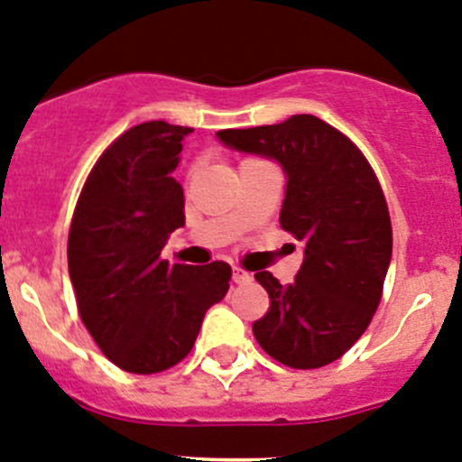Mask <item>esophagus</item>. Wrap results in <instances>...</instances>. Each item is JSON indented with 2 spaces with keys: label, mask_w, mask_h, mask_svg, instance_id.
I'll return each mask as SVG.
<instances>
[{
  "label": "esophagus",
  "mask_w": 462,
  "mask_h": 462,
  "mask_svg": "<svg viewBox=\"0 0 462 462\" xmlns=\"http://www.w3.org/2000/svg\"><path fill=\"white\" fill-rule=\"evenodd\" d=\"M232 279H235V283H248L250 279H253V274H250L248 270L241 268V265H235V268H232Z\"/></svg>",
  "instance_id": "34e87169"
}]
</instances>
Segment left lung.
<instances>
[{
	"mask_svg": "<svg viewBox=\"0 0 462 462\" xmlns=\"http://www.w3.org/2000/svg\"><path fill=\"white\" fill-rule=\"evenodd\" d=\"M217 136L282 162L288 185L279 223L304 244L292 283L254 273L270 297L268 313L253 324L259 346L291 369L339 360L374 319L393 248L374 167L351 138L310 114Z\"/></svg>",
	"mask_w": 462,
	"mask_h": 462,
	"instance_id": "obj_1",
	"label": "left lung"
}]
</instances>
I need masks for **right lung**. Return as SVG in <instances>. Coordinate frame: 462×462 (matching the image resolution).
<instances>
[{
	"label": "right lung",
	"instance_id": "obj_1",
	"mask_svg": "<svg viewBox=\"0 0 462 462\" xmlns=\"http://www.w3.org/2000/svg\"><path fill=\"white\" fill-rule=\"evenodd\" d=\"M192 127L149 120L120 134L88 171L69 230V274L78 313L118 369L161 374L192 351L205 310L230 288L226 261L170 263L161 257L185 223L171 176Z\"/></svg>",
	"mask_w": 462,
	"mask_h": 462
}]
</instances>
